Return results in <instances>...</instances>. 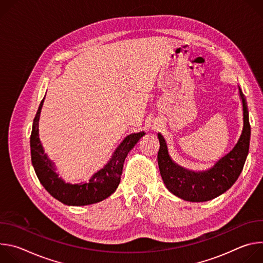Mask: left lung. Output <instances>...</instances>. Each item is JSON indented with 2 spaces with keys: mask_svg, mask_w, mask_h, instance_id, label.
Segmentation results:
<instances>
[{
  "mask_svg": "<svg viewBox=\"0 0 263 263\" xmlns=\"http://www.w3.org/2000/svg\"><path fill=\"white\" fill-rule=\"evenodd\" d=\"M242 102L243 128L232 151L219 159L211 168L204 172H192L176 164L168 155L163 136L158 133L160 147L158 165L166 189L178 198L189 202H206L227 192L239 177L250 145L251 127L245 96L238 86Z\"/></svg>",
  "mask_w": 263,
  "mask_h": 263,
  "instance_id": "left-lung-1",
  "label": "left lung"
}]
</instances>
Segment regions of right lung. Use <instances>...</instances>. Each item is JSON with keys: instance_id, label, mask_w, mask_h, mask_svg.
Listing matches in <instances>:
<instances>
[{"instance_id": "right-lung-1", "label": "right lung", "mask_w": 263, "mask_h": 263, "mask_svg": "<svg viewBox=\"0 0 263 263\" xmlns=\"http://www.w3.org/2000/svg\"><path fill=\"white\" fill-rule=\"evenodd\" d=\"M43 99L33 121L30 146L31 160L37 178L46 191L59 202L68 206H84L101 202L114 194L121 182L124 161L137 141L145 134L134 133L127 136L116 149L108 163L86 183H65L55 172V165L47 156L40 140L39 123L44 105Z\"/></svg>"}]
</instances>
